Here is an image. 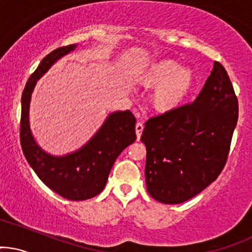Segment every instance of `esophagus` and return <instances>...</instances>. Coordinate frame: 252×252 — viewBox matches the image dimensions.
Segmentation results:
<instances>
[{
	"instance_id": "34e87169",
	"label": "esophagus",
	"mask_w": 252,
	"mask_h": 252,
	"mask_svg": "<svg viewBox=\"0 0 252 252\" xmlns=\"http://www.w3.org/2000/svg\"><path fill=\"white\" fill-rule=\"evenodd\" d=\"M135 130H136V137H137V141H139L141 137V134H142L143 131V124L141 123V122H137L136 126H135Z\"/></svg>"
}]
</instances>
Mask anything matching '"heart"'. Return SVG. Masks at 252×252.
Returning a JSON list of instances; mask_svg holds the SVG:
<instances>
[{
	"mask_svg": "<svg viewBox=\"0 0 252 252\" xmlns=\"http://www.w3.org/2000/svg\"><path fill=\"white\" fill-rule=\"evenodd\" d=\"M142 85L154 88L151 104L158 112L175 111L191 92L195 75L191 68L182 65L176 60L162 59L151 63L140 73Z\"/></svg>",
	"mask_w": 252,
	"mask_h": 252,
	"instance_id": "b5f03b06",
	"label": "heart"
}]
</instances>
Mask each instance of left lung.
<instances>
[{
  "mask_svg": "<svg viewBox=\"0 0 252 252\" xmlns=\"http://www.w3.org/2000/svg\"><path fill=\"white\" fill-rule=\"evenodd\" d=\"M238 100L227 71L214 62L191 104L146 122V185L154 200L183 203L213 183L227 160Z\"/></svg>",
  "mask_w": 252,
  "mask_h": 252,
  "instance_id": "1",
  "label": "left lung"
}]
</instances>
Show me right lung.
I'll use <instances>...</instances> for the list:
<instances>
[{
  "instance_id": "right-lung-1",
  "label": "right lung",
  "mask_w": 252,
  "mask_h": 252,
  "mask_svg": "<svg viewBox=\"0 0 252 252\" xmlns=\"http://www.w3.org/2000/svg\"><path fill=\"white\" fill-rule=\"evenodd\" d=\"M76 48L73 44L50 52L29 79L21 98L20 140L27 161L46 187L67 200L84 201L103 191L116 159L136 140V118L129 110L109 113L82 147L64 156H52L38 145L30 126L33 90L57 61Z\"/></svg>"
}]
</instances>
